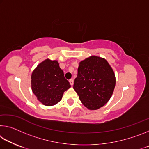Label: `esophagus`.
<instances>
[{"mask_svg":"<svg viewBox=\"0 0 149 149\" xmlns=\"http://www.w3.org/2000/svg\"><path fill=\"white\" fill-rule=\"evenodd\" d=\"M69 82H70V85H74V79H70L69 80Z\"/></svg>","mask_w":149,"mask_h":149,"instance_id":"esophagus-1","label":"esophagus"}]
</instances>
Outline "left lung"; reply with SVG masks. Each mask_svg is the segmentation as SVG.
I'll use <instances>...</instances> for the list:
<instances>
[{"instance_id": "8db88e82", "label": "left lung", "mask_w": 149, "mask_h": 149, "mask_svg": "<svg viewBox=\"0 0 149 149\" xmlns=\"http://www.w3.org/2000/svg\"><path fill=\"white\" fill-rule=\"evenodd\" d=\"M115 84L114 73L108 62L93 56L79 63L74 89L85 107L97 110L109 100Z\"/></svg>"}]
</instances>
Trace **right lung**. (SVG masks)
<instances>
[{
    "label": "right lung",
    "mask_w": 149,
    "mask_h": 149,
    "mask_svg": "<svg viewBox=\"0 0 149 149\" xmlns=\"http://www.w3.org/2000/svg\"><path fill=\"white\" fill-rule=\"evenodd\" d=\"M70 87L56 60H45L32 73V91L45 106L57 104Z\"/></svg>",
    "instance_id": "add662e5"
}]
</instances>
